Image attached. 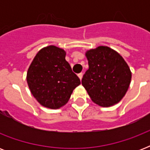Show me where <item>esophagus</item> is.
<instances>
[{"label": "esophagus", "instance_id": "obj_1", "mask_svg": "<svg viewBox=\"0 0 150 150\" xmlns=\"http://www.w3.org/2000/svg\"><path fill=\"white\" fill-rule=\"evenodd\" d=\"M78 76H79V78L80 79V80H82V76H83V74H82V73H79V74H78Z\"/></svg>", "mask_w": 150, "mask_h": 150}]
</instances>
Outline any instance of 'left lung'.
Masks as SVG:
<instances>
[{"mask_svg":"<svg viewBox=\"0 0 150 150\" xmlns=\"http://www.w3.org/2000/svg\"><path fill=\"white\" fill-rule=\"evenodd\" d=\"M86 56L89 69L83 75L82 84L91 100L103 107L120 102L132 79L128 64L117 52L106 46L87 50Z\"/></svg>","mask_w":150,"mask_h":150,"instance_id":"left-lung-1","label":"left lung"}]
</instances>
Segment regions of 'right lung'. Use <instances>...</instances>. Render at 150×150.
Segmentation results:
<instances>
[{
	"label": "right lung",
	"instance_id": "obj_1",
	"mask_svg": "<svg viewBox=\"0 0 150 150\" xmlns=\"http://www.w3.org/2000/svg\"><path fill=\"white\" fill-rule=\"evenodd\" d=\"M66 52L56 46L42 48L27 71L33 96L42 106L59 109L68 103L73 90L81 84L65 60Z\"/></svg>",
	"mask_w": 150,
	"mask_h": 150
}]
</instances>
